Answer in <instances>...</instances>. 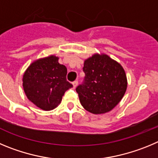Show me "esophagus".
I'll return each mask as SVG.
<instances>
[{"label": "esophagus", "instance_id": "obj_1", "mask_svg": "<svg viewBox=\"0 0 158 158\" xmlns=\"http://www.w3.org/2000/svg\"><path fill=\"white\" fill-rule=\"evenodd\" d=\"M72 85H73L74 88H76V86H78V81H74V82H72Z\"/></svg>", "mask_w": 158, "mask_h": 158}]
</instances>
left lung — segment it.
I'll return each instance as SVG.
<instances>
[{
	"instance_id": "1",
	"label": "left lung",
	"mask_w": 158,
	"mask_h": 158,
	"mask_svg": "<svg viewBox=\"0 0 158 158\" xmlns=\"http://www.w3.org/2000/svg\"><path fill=\"white\" fill-rule=\"evenodd\" d=\"M83 84L76 88L81 105L93 114L111 111L123 98L127 79L122 65L106 53H94L84 60Z\"/></svg>"
}]
</instances>
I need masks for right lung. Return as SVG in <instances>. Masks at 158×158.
<instances>
[{"label":"right lung","instance_id":"1","mask_svg":"<svg viewBox=\"0 0 158 158\" xmlns=\"http://www.w3.org/2000/svg\"><path fill=\"white\" fill-rule=\"evenodd\" d=\"M58 60L55 55L36 60L23 76V87L27 98L42 110L57 107L65 91L73 86L67 81L66 67Z\"/></svg>","mask_w":158,"mask_h":158}]
</instances>
